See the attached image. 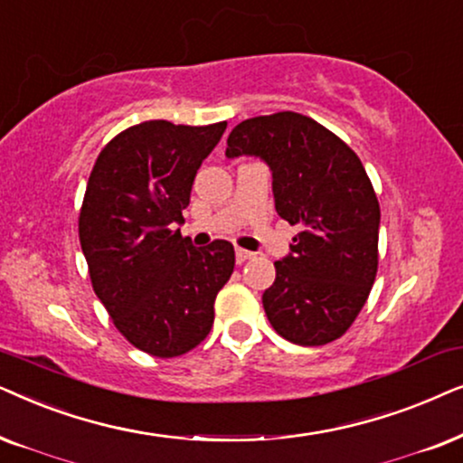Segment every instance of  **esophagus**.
Instances as JSON below:
<instances>
[{"mask_svg":"<svg viewBox=\"0 0 463 463\" xmlns=\"http://www.w3.org/2000/svg\"><path fill=\"white\" fill-rule=\"evenodd\" d=\"M235 254H237V262H239V264H243L245 260H250V258L254 256V254H251V251L243 250V248H237V250H235Z\"/></svg>","mask_w":463,"mask_h":463,"instance_id":"34e87169","label":"esophagus"}]
</instances>
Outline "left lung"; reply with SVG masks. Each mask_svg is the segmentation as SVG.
Here are the masks:
<instances>
[{"label": "left lung", "mask_w": 463, "mask_h": 463, "mask_svg": "<svg viewBox=\"0 0 463 463\" xmlns=\"http://www.w3.org/2000/svg\"><path fill=\"white\" fill-rule=\"evenodd\" d=\"M226 144L228 158L269 165L277 213L300 226L262 294L270 326L303 347L336 341L377 277L381 209L364 165L335 133L296 112L243 120Z\"/></svg>", "instance_id": "left-lung-1"}]
</instances>
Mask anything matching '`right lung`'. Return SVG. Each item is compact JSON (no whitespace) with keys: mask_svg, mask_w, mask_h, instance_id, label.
I'll return each instance as SVG.
<instances>
[{"mask_svg":"<svg viewBox=\"0 0 463 463\" xmlns=\"http://www.w3.org/2000/svg\"><path fill=\"white\" fill-rule=\"evenodd\" d=\"M224 128L128 127L103 147L86 184L78 232L92 289L120 335L150 355H182L209 335L215 296L235 269L232 243L194 248L175 228Z\"/></svg>","mask_w":463,"mask_h":463,"instance_id":"1","label":"right lung"}]
</instances>
